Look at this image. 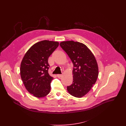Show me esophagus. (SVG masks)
Instances as JSON below:
<instances>
[{
  "label": "esophagus",
  "mask_w": 126,
  "mask_h": 126,
  "mask_svg": "<svg viewBox=\"0 0 126 126\" xmlns=\"http://www.w3.org/2000/svg\"><path fill=\"white\" fill-rule=\"evenodd\" d=\"M57 76L59 78H61V77L63 76V75H62V74H58V75H57Z\"/></svg>",
  "instance_id": "1"
}]
</instances>
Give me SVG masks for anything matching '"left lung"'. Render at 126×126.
Listing matches in <instances>:
<instances>
[{
  "instance_id": "1",
  "label": "left lung",
  "mask_w": 126,
  "mask_h": 126,
  "mask_svg": "<svg viewBox=\"0 0 126 126\" xmlns=\"http://www.w3.org/2000/svg\"><path fill=\"white\" fill-rule=\"evenodd\" d=\"M61 47L68 55L73 63V80L67 87L68 93L76 97L86 94L94 84L98 76V68L96 59L84 44L73 41L60 43Z\"/></svg>"
}]
</instances>
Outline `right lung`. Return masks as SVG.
I'll return each mask as SVG.
<instances>
[{
  "mask_svg": "<svg viewBox=\"0 0 126 126\" xmlns=\"http://www.w3.org/2000/svg\"><path fill=\"white\" fill-rule=\"evenodd\" d=\"M59 45L58 42L48 40L39 42L31 47L22 59L21 79L27 91L36 97H43L50 92L53 78L48 72V59Z\"/></svg>",
  "mask_w": 126,
  "mask_h": 126,
  "instance_id": "1",
  "label": "right lung"
}]
</instances>
